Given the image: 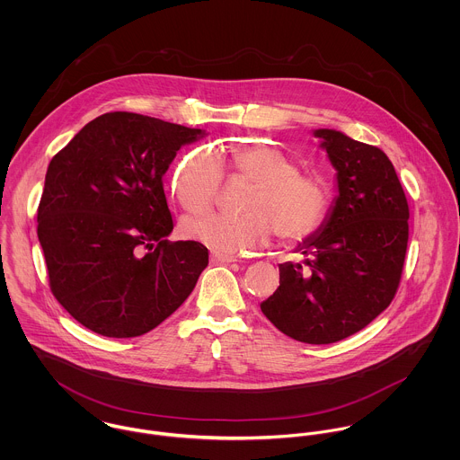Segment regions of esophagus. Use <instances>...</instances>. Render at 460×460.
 <instances>
[{
  "label": "esophagus",
  "instance_id": "1",
  "mask_svg": "<svg viewBox=\"0 0 460 460\" xmlns=\"http://www.w3.org/2000/svg\"><path fill=\"white\" fill-rule=\"evenodd\" d=\"M210 261L214 263H232L237 262V257H230V255H217V253H212L210 255Z\"/></svg>",
  "mask_w": 460,
  "mask_h": 460
}]
</instances>
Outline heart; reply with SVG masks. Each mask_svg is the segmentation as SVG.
Wrapping results in <instances>:
<instances>
[{
    "mask_svg": "<svg viewBox=\"0 0 460 460\" xmlns=\"http://www.w3.org/2000/svg\"><path fill=\"white\" fill-rule=\"evenodd\" d=\"M223 166L232 181L250 184L241 201L244 214L188 217L182 230L190 239L216 253L235 255L267 244L272 234L292 246L321 228L329 207L324 179L301 172L290 155L265 143L237 146L221 159L207 148L186 154L173 172L172 191L188 212L201 214L216 205Z\"/></svg>",
    "mask_w": 460,
    "mask_h": 460,
    "instance_id": "1",
    "label": "heart"
}]
</instances>
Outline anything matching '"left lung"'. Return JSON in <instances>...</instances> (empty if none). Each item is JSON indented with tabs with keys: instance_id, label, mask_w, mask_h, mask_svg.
<instances>
[{
	"instance_id": "1",
	"label": "left lung",
	"mask_w": 460,
	"mask_h": 460,
	"mask_svg": "<svg viewBox=\"0 0 460 460\" xmlns=\"http://www.w3.org/2000/svg\"><path fill=\"white\" fill-rule=\"evenodd\" d=\"M338 170V198L323 230L279 263V287L261 305L287 336L323 345L368 326L394 301L409 241V205L388 155L319 129Z\"/></svg>"
}]
</instances>
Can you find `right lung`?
<instances>
[{
  "label": "right lung",
  "mask_w": 460,
  "mask_h": 460,
  "mask_svg": "<svg viewBox=\"0 0 460 460\" xmlns=\"http://www.w3.org/2000/svg\"><path fill=\"white\" fill-rule=\"evenodd\" d=\"M199 129L111 111L88 122L49 163L37 212L49 287L84 328L132 338L157 328L208 263L173 230L163 175Z\"/></svg>",
  "instance_id": "right-lung-1"
}]
</instances>
